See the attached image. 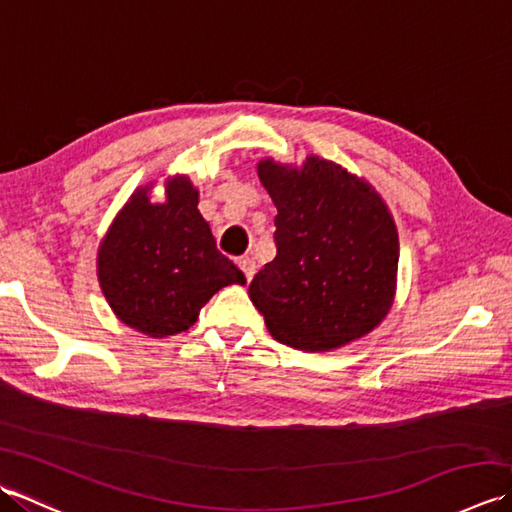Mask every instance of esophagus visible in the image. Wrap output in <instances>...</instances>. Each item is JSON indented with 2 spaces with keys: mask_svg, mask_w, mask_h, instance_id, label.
I'll return each mask as SVG.
<instances>
[{
  "mask_svg": "<svg viewBox=\"0 0 512 512\" xmlns=\"http://www.w3.org/2000/svg\"><path fill=\"white\" fill-rule=\"evenodd\" d=\"M237 266L242 268V273H244V277H246V281H250L253 279V275H255V270H257V264H255V259L250 257V255H244V257H239L237 259Z\"/></svg>",
  "mask_w": 512,
  "mask_h": 512,
  "instance_id": "esophagus-1",
  "label": "esophagus"
}]
</instances>
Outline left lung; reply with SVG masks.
<instances>
[{
    "label": "left lung",
    "mask_w": 512,
    "mask_h": 512,
    "mask_svg": "<svg viewBox=\"0 0 512 512\" xmlns=\"http://www.w3.org/2000/svg\"><path fill=\"white\" fill-rule=\"evenodd\" d=\"M277 206V257L248 295L273 339L303 352H330L363 339L394 306L398 231L367 180L319 156L301 167L257 162Z\"/></svg>",
    "instance_id": "1"
}]
</instances>
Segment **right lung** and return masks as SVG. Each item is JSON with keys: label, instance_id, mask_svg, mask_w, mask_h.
Instances as JSON below:
<instances>
[{"label": "right lung", "instance_id": "1", "mask_svg": "<svg viewBox=\"0 0 512 512\" xmlns=\"http://www.w3.org/2000/svg\"><path fill=\"white\" fill-rule=\"evenodd\" d=\"M154 182L138 187L107 228L96 275L112 312L154 339L189 330L217 290L246 277L215 246L187 176L165 180V202H151Z\"/></svg>", "mask_w": 512, "mask_h": 512}]
</instances>
